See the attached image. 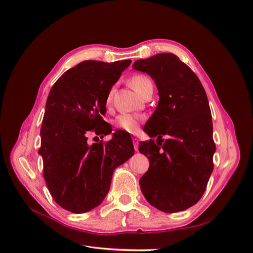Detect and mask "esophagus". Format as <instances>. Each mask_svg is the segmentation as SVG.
Masks as SVG:
<instances>
[{"label":"esophagus","mask_w":253,"mask_h":253,"mask_svg":"<svg viewBox=\"0 0 253 253\" xmlns=\"http://www.w3.org/2000/svg\"><path fill=\"white\" fill-rule=\"evenodd\" d=\"M132 139H133V143H134V149H135L136 151H138V145H139V139H138V137L134 136Z\"/></svg>","instance_id":"1"}]
</instances>
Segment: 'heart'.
Masks as SVG:
<instances>
[{
  "label": "heart",
  "mask_w": 253,
  "mask_h": 253,
  "mask_svg": "<svg viewBox=\"0 0 253 253\" xmlns=\"http://www.w3.org/2000/svg\"><path fill=\"white\" fill-rule=\"evenodd\" d=\"M129 84H131V86L137 91V93L141 95L144 88L147 87L149 84H152V82L148 77H145V76L137 75V76H134V77L129 80ZM111 98H112V95L110 94L108 96V99H106V102L109 103L111 101ZM142 121H143V116H141V115L121 114L116 119V126L117 127L125 129L126 132L134 133L138 129Z\"/></svg>",
  "instance_id": "obj_1"
}]
</instances>
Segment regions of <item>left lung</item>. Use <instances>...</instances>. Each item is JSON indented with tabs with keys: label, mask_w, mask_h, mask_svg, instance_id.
Here are the masks:
<instances>
[{
	"label": "left lung",
	"mask_w": 253,
	"mask_h": 253,
	"mask_svg": "<svg viewBox=\"0 0 253 253\" xmlns=\"http://www.w3.org/2000/svg\"><path fill=\"white\" fill-rule=\"evenodd\" d=\"M133 70L147 73L159 96L143 127L151 138L157 136L156 142L139 143L150 162L139 179L141 192L160 211L187 210L201 200L213 171L215 144L208 98L197 76L173 53L137 60Z\"/></svg>",
	"instance_id": "1"
}]
</instances>
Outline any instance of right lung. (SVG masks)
Wrapping results in <instances>:
<instances>
[{"mask_svg": "<svg viewBox=\"0 0 253 253\" xmlns=\"http://www.w3.org/2000/svg\"><path fill=\"white\" fill-rule=\"evenodd\" d=\"M131 60L105 63L87 60L66 71L51 87L41 126L43 176L59 206L84 213L108 194L114 170L134 155L131 136L113 134L102 144H88L87 134L112 133L103 120L106 99Z\"/></svg>", "mask_w": 253, "mask_h": 253, "instance_id": "add662e5", "label": "right lung"}]
</instances>
